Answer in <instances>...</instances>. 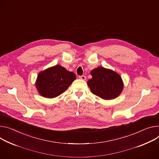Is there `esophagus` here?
Masks as SVG:
<instances>
[{"mask_svg":"<svg viewBox=\"0 0 159 159\" xmlns=\"http://www.w3.org/2000/svg\"><path fill=\"white\" fill-rule=\"evenodd\" d=\"M79 79H82L83 80H86V77L84 75H82V76H79Z\"/></svg>","mask_w":159,"mask_h":159,"instance_id":"esophagus-1","label":"esophagus"}]
</instances>
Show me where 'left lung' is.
<instances>
[{"instance_id":"left-lung-1","label":"left lung","mask_w":159,"mask_h":159,"mask_svg":"<svg viewBox=\"0 0 159 159\" xmlns=\"http://www.w3.org/2000/svg\"><path fill=\"white\" fill-rule=\"evenodd\" d=\"M91 75L92 78L88 81V85L96 96L110 100L117 98L122 92L123 80L115 71L99 66L91 70Z\"/></svg>"}]
</instances>
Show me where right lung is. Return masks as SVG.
Instances as JSON below:
<instances>
[{"mask_svg":"<svg viewBox=\"0 0 159 159\" xmlns=\"http://www.w3.org/2000/svg\"><path fill=\"white\" fill-rule=\"evenodd\" d=\"M75 79L74 72L56 65L39 72L35 81L36 89L42 96L54 98L64 93Z\"/></svg>","mask_w":159,"mask_h":159,"instance_id":"1","label":"right lung"}]
</instances>
